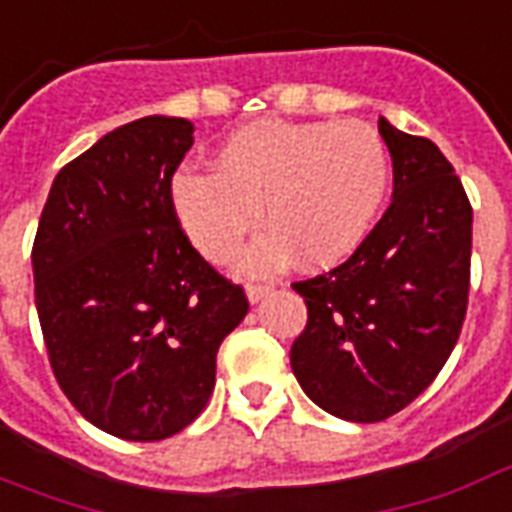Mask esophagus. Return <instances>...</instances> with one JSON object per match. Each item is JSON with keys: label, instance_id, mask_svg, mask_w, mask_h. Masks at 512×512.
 Segmentation results:
<instances>
[{"label": "esophagus", "instance_id": "esophagus-1", "mask_svg": "<svg viewBox=\"0 0 512 512\" xmlns=\"http://www.w3.org/2000/svg\"><path fill=\"white\" fill-rule=\"evenodd\" d=\"M268 293H271V287H268V285H249V287H246V298H249V304H257V301H263Z\"/></svg>", "mask_w": 512, "mask_h": 512}]
</instances>
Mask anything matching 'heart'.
Segmentation results:
<instances>
[{"label":"heart","instance_id":"1","mask_svg":"<svg viewBox=\"0 0 512 512\" xmlns=\"http://www.w3.org/2000/svg\"><path fill=\"white\" fill-rule=\"evenodd\" d=\"M391 187V154L363 121H252L219 143L214 170H179L170 203L187 238L225 263L260 222L271 225L241 274H274L301 255L309 268L342 263L369 238Z\"/></svg>","mask_w":512,"mask_h":512}]
</instances>
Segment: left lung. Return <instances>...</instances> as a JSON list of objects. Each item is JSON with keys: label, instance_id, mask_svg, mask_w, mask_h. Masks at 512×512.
I'll use <instances>...</instances> for the list:
<instances>
[{"label": "left lung", "instance_id": "obj_1", "mask_svg": "<svg viewBox=\"0 0 512 512\" xmlns=\"http://www.w3.org/2000/svg\"><path fill=\"white\" fill-rule=\"evenodd\" d=\"M393 200L342 266L295 282L306 328L290 366L336 418L377 423L429 388L467 317L472 206L445 154L380 119Z\"/></svg>", "mask_w": 512, "mask_h": 512}]
</instances>
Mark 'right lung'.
Instances as JSON below:
<instances>
[{"mask_svg":"<svg viewBox=\"0 0 512 512\" xmlns=\"http://www.w3.org/2000/svg\"><path fill=\"white\" fill-rule=\"evenodd\" d=\"M192 121L146 116L67 162L32 246L34 304L54 377L97 429L157 442L206 410L244 287L189 244L170 203Z\"/></svg>","mask_w":512,"mask_h":512,"instance_id":"obj_1","label":"right lung"}]
</instances>
